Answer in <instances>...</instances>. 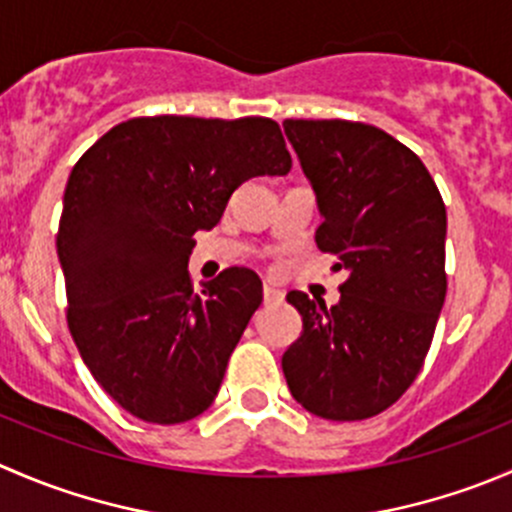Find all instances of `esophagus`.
I'll list each match as a JSON object with an SVG mask.
<instances>
[{"mask_svg": "<svg viewBox=\"0 0 512 512\" xmlns=\"http://www.w3.org/2000/svg\"><path fill=\"white\" fill-rule=\"evenodd\" d=\"M262 297H265V304L282 302V292H280V289H275V287H270V285H265V289H262Z\"/></svg>", "mask_w": 512, "mask_h": 512, "instance_id": "obj_1", "label": "esophagus"}]
</instances>
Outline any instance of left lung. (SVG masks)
I'll list each match as a JSON object with an SVG mask.
<instances>
[{"instance_id":"left-lung-1","label":"left lung","mask_w":512,"mask_h":512,"mask_svg":"<svg viewBox=\"0 0 512 512\" xmlns=\"http://www.w3.org/2000/svg\"><path fill=\"white\" fill-rule=\"evenodd\" d=\"M317 193V247L347 272L339 302L289 292L302 334L282 356L309 414L361 421L404 396L431 349L446 299V205L411 148L359 121L287 118Z\"/></svg>"}]
</instances>
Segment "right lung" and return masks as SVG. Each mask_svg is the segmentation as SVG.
Instances as JSON below:
<instances>
[{
    "mask_svg": "<svg viewBox=\"0 0 512 512\" xmlns=\"http://www.w3.org/2000/svg\"><path fill=\"white\" fill-rule=\"evenodd\" d=\"M289 168L280 126L262 116L131 118L74 165L56 235L66 322L128 414L170 426L215 401L262 282L227 267L195 292L193 235L220 223L237 185Z\"/></svg>",
    "mask_w": 512,
    "mask_h": 512,
    "instance_id": "obj_1",
    "label": "right lung"
}]
</instances>
